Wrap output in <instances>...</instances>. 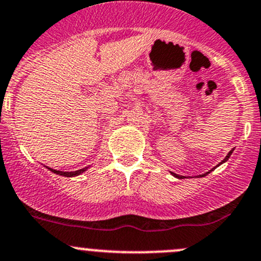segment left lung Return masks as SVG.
<instances>
[{
  "label": "left lung",
  "mask_w": 261,
  "mask_h": 261,
  "mask_svg": "<svg viewBox=\"0 0 261 261\" xmlns=\"http://www.w3.org/2000/svg\"><path fill=\"white\" fill-rule=\"evenodd\" d=\"M232 150H233V149H231V150H230V152H229V153H227V155H226V157H225V158H224V161H222V162H221V163L226 162V161H227V160H229V158H230V155H231V153H232ZM212 170H214V168H212ZM212 170H211V171H212ZM211 171H208V172H207V173H210V172H211ZM207 173H203V174H205V176H206V174H207ZM172 174H173V176H174V177H177V178H182V177H184V176H178V174L173 173V172H172ZM203 174H201V177H203Z\"/></svg>",
  "instance_id": "left-lung-1"
}]
</instances>
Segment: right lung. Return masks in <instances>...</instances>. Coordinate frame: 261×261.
Returning <instances> with one entry per match:
<instances>
[{"instance_id":"1","label":"right lung","mask_w":261,"mask_h":261,"mask_svg":"<svg viewBox=\"0 0 261 261\" xmlns=\"http://www.w3.org/2000/svg\"><path fill=\"white\" fill-rule=\"evenodd\" d=\"M51 172H54V173L56 174H60V176H65V177H72V176H77V174L83 173L87 168H82V170L79 171H74V172H63V171H56V170H53V168H49Z\"/></svg>"}]
</instances>
